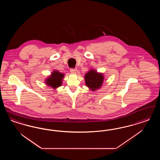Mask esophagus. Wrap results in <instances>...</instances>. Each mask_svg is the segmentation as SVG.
<instances>
[{
	"label": "esophagus",
	"instance_id": "34e87169",
	"mask_svg": "<svg viewBox=\"0 0 160 160\" xmlns=\"http://www.w3.org/2000/svg\"><path fill=\"white\" fill-rule=\"evenodd\" d=\"M77 69H71L70 71L71 73L72 74H76L77 73Z\"/></svg>",
	"mask_w": 160,
	"mask_h": 160
}]
</instances>
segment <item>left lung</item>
Listing matches in <instances>:
<instances>
[{
	"label": "left lung",
	"mask_w": 160,
	"mask_h": 160,
	"mask_svg": "<svg viewBox=\"0 0 160 160\" xmlns=\"http://www.w3.org/2000/svg\"><path fill=\"white\" fill-rule=\"evenodd\" d=\"M86 86L92 91H96L102 86L104 75L95 69H90L84 75Z\"/></svg>",
	"instance_id": "left-lung-1"
}]
</instances>
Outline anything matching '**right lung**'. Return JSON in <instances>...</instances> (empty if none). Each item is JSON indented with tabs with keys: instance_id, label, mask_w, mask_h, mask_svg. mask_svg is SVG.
Returning a JSON list of instances; mask_svg holds the SVG:
<instances>
[{
	"instance_id": "add662e5",
	"label": "right lung",
	"mask_w": 160,
	"mask_h": 160,
	"mask_svg": "<svg viewBox=\"0 0 160 160\" xmlns=\"http://www.w3.org/2000/svg\"><path fill=\"white\" fill-rule=\"evenodd\" d=\"M64 76V73L60 72L58 70L53 71L51 74L45 79L46 85L51 87L53 89H57L62 85Z\"/></svg>"
}]
</instances>
